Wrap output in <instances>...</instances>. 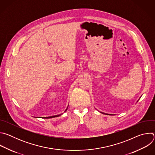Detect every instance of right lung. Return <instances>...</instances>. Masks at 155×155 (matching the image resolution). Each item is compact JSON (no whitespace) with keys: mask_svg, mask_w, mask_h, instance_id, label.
I'll return each instance as SVG.
<instances>
[{"mask_svg":"<svg viewBox=\"0 0 155 155\" xmlns=\"http://www.w3.org/2000/svg\"><path fill=\"white\" fill-rule=\"evenodd\" d=\"M67 110V109H66ZM60 115H55V116H52V117H44L43 118H54V117H59Z\"/></svg>","mask_w":155,"mask_h":155,"instance_id":"right-lung-1","label":"right lung"}]
</instances>
